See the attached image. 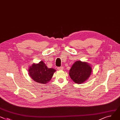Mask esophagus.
Listing matches in <instances>:
<instances>
[{"instance_id":"34e87169","label":"esophagus","mask_w":120,"mask_h":120,"mask_svg":"<svg viewBox=\"0 0 120 120\" xmlns=\"http://www.w3.org/2000/svg\"><path fill=\"white\" fill-rule=\"evenodd\" d=\"M63 68H63V67H58V68H57V69H58V70H62L63 69Z\"/></svg>"}]
</instances>
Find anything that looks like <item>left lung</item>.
Listing matches in <instances>:
<instances>
[{
    "label": "left lung",
    "instance_id": "left-lung-1",
    "mask_svg": "<svg viewBox=\"0 0 120 120\" xmlns=\"http://www.w3.org/2000/svg\"><path fill=\"white\" fill-rule=\"evenodd\" d=\"M92 69V67L88 63L77 61L71 67L69 75L74 82L81 84L89 78Z\"/></svg>",
    "mask_w": 120,
    "mask_h": 120
}]
</instances>
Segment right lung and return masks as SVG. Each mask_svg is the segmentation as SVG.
I'll list each match as a JSON object with an SVG mask.
<instances>
[{"mask_svg":"<svg viewBox=\"0 0 120 120\" xmlns=\"http://www.w3.org/2000/svg\"><path fill=\"white\" fill-rule=\"evenodd\" d=\"M56 70L48 68L43 61L38 64L33 63L28 69L29 75L33 80L38 83L46 84L50 81Z\"/></svg>","mask_w":120,"mask_h":120,"instance_id":"right-lung-1","label":"right lung"}]
</instances>
